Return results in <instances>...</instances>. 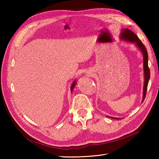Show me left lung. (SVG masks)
I'll return each mask as SVG.
<instances>
[{
  "instance_id": "obj_1",
  "label": "left lung",
  "mask_w": 159,
  "mask_h": 159,
  "mask_svg": "<svg viewBox=\"0 0 159 159\" xmlns=\"http://www.w3.org/2000/svg\"><path fill=\"white\" fill-rule=\"evenodd\" d=\"M120 39L123 40V41L134 43L138 48L139 49L143 55V75H144V82H143V98H142V102L145 99V96L146 94L147 87L148 85V82H149L150 78V69L148 67V52L146 48V47L143 44L141 40L137 38V36L134 34V33L130 31L128 29H121V33H120ZM107 117L113 118V119L116 120H120L121 118H117V117H112L107 116Z\"/></svg>"
}]
</instances>
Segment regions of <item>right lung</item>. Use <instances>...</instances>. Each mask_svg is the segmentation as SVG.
Wrapping results in <instances>:
<instances>
[{
  "mask_svg": "<svg viewBox=\"0 0 159 159\" xmlns=\"http://www.w3.org/2000/svg\"><path fill=\"white\" fill-rule=\"evenodd\" d=\"M76 80H74V81L72 83V85H71V87H70V89H71V92H72V90H73V89H74V86H75V85H76Z\"/></svg>",
  "mask_w": 159,
  "mask_h": 159,
  "instance_id": "add662e5",
  "label": "right lung"
}]
</instances>
